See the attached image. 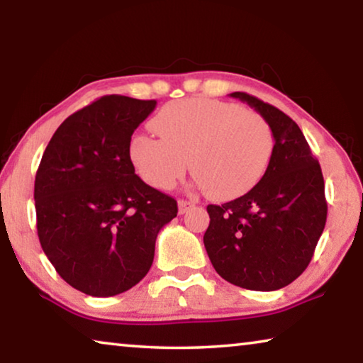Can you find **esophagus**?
I'll list each match as a JSON object with an SVG mask.
<instances>
[{
    "label": "esophagus",
    "instance_id": "34e87169",
    "mask_svg": "<svg viewBox=\"0 0 363 363\" xmlns=\"http://www.w3.org/2000/svg\"><path fill=\"white\" fill-rule=\"evenodd\" d=\"M177 206H179L181 215H184V213H187L189 210L195 208V203L194 202H187V200H179V202H177Z\"/></svg>",
    "mask_w": 363,
    "mask_h": 363
}]
</instances>
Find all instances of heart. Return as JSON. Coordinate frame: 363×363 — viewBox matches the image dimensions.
I'll list each match as a JSON object with an SVG mask.
<instances>
[{"mask_svg":"<svg viewBox=\"0 0 363 363\" xmlns=\"http://www.w3.org/2000/svg\"><path fill=\"white\" fill-rule=\"evenodd\" d=\"M152 128L160 139L135 135L129 155L142 179L158 189H171L191 166L210 197L238 199L255 187L273 157L274 135L267 118L235 103L172 101L160 109Z\"/></svg>","mask_w":363,"mask_h":363,"instance_id":"b5f03b06","label":"heart"}]
</instances>
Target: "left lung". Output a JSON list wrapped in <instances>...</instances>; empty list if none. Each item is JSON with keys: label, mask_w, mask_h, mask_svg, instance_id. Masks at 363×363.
I'll use <instances>...</instances> for the list:
<instances>
[{"label": "left lung", "mask_w": 363, "mask_h": 363, "mask_svg": "<svg viewBox=\"0 0 363 363\" xmlns=\"http://www.w3.org/2000/svg\"><path fill=\"white\" fill-rule=\"evenodd\" d=\"M239 99L267 118L273 157L242 197L208 205L206 254L223 279L250 291L281 289L303 273L325 229V181L302 130L287 114L244 91Z\"/></svg>", "instance_id": "8db88e82"}]
</instances>
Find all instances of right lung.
Segmentation results:
<instances>
[{
    "label": "right lung",
    "mask_w": 363,
    "mask_h": 363,
    "mask_svg": "<svg viewBox=\"0 0 363 363\" xmlns=\"http://www.w3.org/2000/svg\"><path fill=\"white\" fill-rule=\"evenodd\" d=\"M157 101L108 95L69 116L35 176L37 231L57 274L84 294L111 297L148 273L176 200L143 182L130 137Z\"/></svg>",
    "instance_id": "add662e5"
}]
</instances>
